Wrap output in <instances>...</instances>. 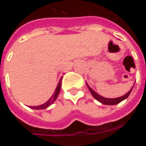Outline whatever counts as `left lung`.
Here are the masks:
<instances>
[{
    "label": "left lung",
    "instance_id": "1",
    "mask_svg": "<svg viewBox=\"0 0 146 146\" xmlns=\"http://www.w3.org/2000/svg\"><path fill=\"white\" fill-rule=\"evenodd\" d=\"M86 86L87 87L89 88V91H90V92H91L92 94V96H93V97L97 100V101L100 102L101 103H102V104H107V105H113V104H118V103H120V102H122V101H123L124 99H126V98H128V96H129V94H130V92H131L132 89H133V88H132V89L123 96H121V97H119V98H106L102 97V96H101L100 95L96 93V92L94 91V90H92V89L89 87V86L87 84V83H86Z\"/></svg>",
    "mask_w": 146,
    "mask_h": 146
}]
</instances>
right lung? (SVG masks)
Here are the masks:
<instances>
[{
  "instance_id": "right-lung-1",
  "label": "right lung",
  "mask_w": 146,
  "mask_h": 146,
  "mask_svg": "<svg viewBox=\"0 0 146 146\" xmlns=\"http://www.w3.org/2000/svg\"><path fill=\"white\" fill-rule=\"evenodd\" d=\"M61 80H62V77L60 78V79L59 82H58V84H57V88H56V89H55L54 92V94H53V96L50 98V99H49L48 101V102H45L44 104H42V105H38V106H34V107L31 106L30 107L31 108L37 109V110H38V109L47 108L48 107L50 106V104H52L53 102H54L55 100H56V98H57V96L59 95L60 90V86H61Z\"/></svg>"
}]
</instances>
